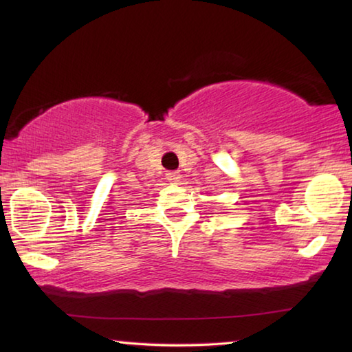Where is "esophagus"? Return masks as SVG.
Masks as SVG:
<instances>
[{
  "instance_id": "1",
  "label": "esophagus",
  "mask_w": 352,
  "mask_h": 352,
  "mask_svg": "<svg viewBox=\"0 0 352 352\" xmlns=\"http://www.w3.org/2000/svg\"><path fill=\"white\" fill-rule=\"evenodd\" d=\"M166 178H168V180H169L172 184H178V183L182 182V175H180V172H177V170L168 172V174H166Z\"/></svg>"
}]
</instances>
